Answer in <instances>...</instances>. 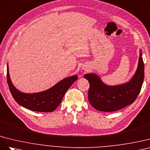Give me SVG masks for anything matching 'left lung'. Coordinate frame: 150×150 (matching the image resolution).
<instances>
[{"label":"left lung","instance_id":"left-lung-1","mask_svg":"<svg viewBox=\"0 0 150 150\" xmlns=\"http://www.w3.org/2000/svg\"><path fill=\"white\" fill-rule=\"evenodd\" d=\"M89 82L88 98L96 109L103 112H113L129 105L136 99L142 87L144 76V65L142 50H139L138 67L128 82L120 85L105 83L95 73L84 75Z\"/></svg>","mask_w":150,"mask_h":150}]
</instances>
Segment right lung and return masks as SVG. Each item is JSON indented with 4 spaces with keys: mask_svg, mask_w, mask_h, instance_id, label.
Masks as SVG:
<instances>
[{
    "mask_svg": "<svg viewBox=\"0 0 150 150\" xmlns=\"http://www.w3.org/2000/svg\"><path fill=\"white\" fill-rule=\"evenodd\" d=\"M79 79L75 75L59 81L46 91L36 93H24L17 89L11 80L8 65H7V80L8 88L14 100L20 105L33 111L48 112L56 109L71 85Z\"/></svg>",
    "mask_w": 150,
    "mask_h": 150,
    "instance_id": "add662e5",
    "label": "right lung"
}]
</instances>
